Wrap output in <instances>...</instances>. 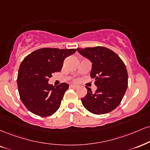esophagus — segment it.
Listing matches in <instances>:
<instances>
[{
	"instance_id": "obj_1",
	"label": "esophagus",
	"mask_w": 150,
	"mask_h": 150,
	"mask_svg": "<svg viewBox=\"0 0 150 150\" xmlns=\"http://www.w3.org/2000/svg\"><path fill=\"white\" fill-rule=\"evenodd\" d=\"M69 87L71 88H78L79 86H77V85H75V84H71Z\"/></svg>"
}]
</instances>
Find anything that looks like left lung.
I'll list each match as a JSON object with an SVG mask.
<instances>
[{"mask_svg":"<svg viewBox=\"0 0 150 150\" xmlns=\"http://www.w3.org/2000/svg\"><path fill=\"white\" fill-rule=\"evenodd\" d=\"M77 51L92 62L90 76L95 78L97 89L95 92L86 87L88 92L81 98L83 105L94 114H106L121 102L128 86V74L125 63L108 48L95 47Z\"/></svg>","mask_w":150,"mask_h":150,"instance_id":"obj_1","label":"left lung"}]
</instances>
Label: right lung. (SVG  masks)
<instances>
[{"instance_id":"1","label":"right lung","mask_w":150,"mask_h":150,"mask_svg":"<svg viewBox=\"0 0 150 150\" xmlns=\"http://www.w3.org/2000/svg\"><path fill=\"white\" fill-rule=\"evenodd\" d=\"M76 51L43 48L23 59L18 69L17 86L21 100L29 111L42 117L56 112L69 85L62 83L53 86L49 80L54 72L60 71L64 59Z\"/></svg>"}]
</instances>
